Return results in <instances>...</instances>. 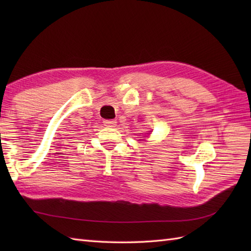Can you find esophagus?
Listing matches in <instances>:
<instances>
[{
	"instance_id": "1",
	"label": "esophagus",
	"mask_w": 251,
	"mask_h": 251,
	"mask_svg": "<svg viewBox=\"0 0 251 251\" xmlns=\"http://www.w3.org/2000/svg\"><path fill=\"white\" fill-rule=\"evenodd\" d=\"M103 125L104 126H115L116 125V121L115 120H104L103 121Z\"/></svg>"
}]
</instances>
